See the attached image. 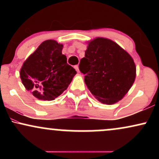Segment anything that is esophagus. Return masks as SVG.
Instances as JSON below:
<instances>
[{
    "label": "esophagus",
    "instance_id": "obj_1",
    "mask_svg": "<svg viewBox=\"0 0 159 159\" xmlns=\"http://www.w3.org/2000/svg\"><path fill=\"white\" fill-rule=\"evenodd\" d=\"M75 70L77 71L78 72H79V68H78V65H76V66H75Z\"/></svg>",
    "mask_w": 159,
    "mask_h": 159
}]
</instances>
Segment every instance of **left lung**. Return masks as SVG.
I'll list each match as a JSON object with an SVG mask.
<instances>
[{
  "mask_svg": "<svg viewBox=\"0 0 159 159\" xmlns=\"http://www.w3.org/2000/svg\"><path fill=\"white\" fill-rule=\"evenodd\" d=\"M80 71L93 96L112 105L122 99L134 81L136 67L132 57L116 43L96 38L89 43Z\"/></svg>",
  "mask_w": 159,
  "mask_h": 159,
  "instance_id": "8db88e82",
  "label": "left lung"
}]
</instances>
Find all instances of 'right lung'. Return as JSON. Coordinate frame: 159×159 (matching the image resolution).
Segmentation results:
<instances>
[{"label":"right lung","instance_id":"obj_1","mask_svg":"<svg viewBox=\"0 0 159 159\" xmlns=\"http://www.w3.org/2000/svg\"><path fill=\"white\" fill-rule=\"evenodd\" d=\"M63 45L46 40L25 61L20 77L35 97L52 101L68 87L77 72L62 54Z\"/></svg>","mask_w":159,"mask_h":159}]
</instances>
